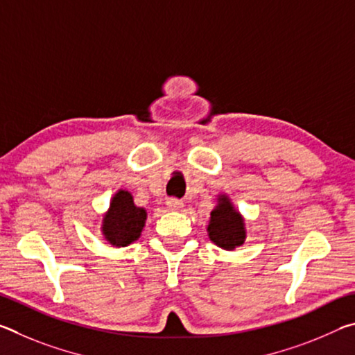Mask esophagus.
I'll return each mask as SVG.
<instances>
[{"label": "esophagus", "instance_id": "obj_1", "mask_svg": "<svg viewBox=\"0 0 355 355\" xmlns=\"http://www.w3.org/2000/svg\"><path fill=\"white\" fill-rule=\"evenodd\" d=\"M166 205L171 209V211H180V209L184 207V203L178 199H169L166 202Z\"/></svg>", "mask_w": 355, "mask_h": 355}]
</instances>
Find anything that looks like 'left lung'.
I'll list each match as a JSON object with an SVG mask.
<instances>
[{
    "label": "left lung",
    "mask_w": 355,
    "mask_h": 355,
    "mask_svg": "<svg viewBox=\"0 0 355 355\" xmlns=\"http://www.w3.org/2000/svg\"><path fill=\"white\" fill-rule=\"evenodd\" d=\"M207 230L209 239L224 250H235L248 236L244 218L227 194L218 196V205L209 214Z\"/></svg>",
    "instance_id": "obj_1"
}]
</instances>
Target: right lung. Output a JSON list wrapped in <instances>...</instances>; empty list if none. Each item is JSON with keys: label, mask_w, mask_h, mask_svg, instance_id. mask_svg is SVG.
<instances>
[{"label": "right lung", "mask_w": 355, "mask_h": 355, "mask_svg": "<svg viewBox=\"0 0 355 355\" xmlns=\"http://www.w3.org/2000/svg\"><path fill=\"white\" fill-rule=\"evenodd\" d=\"M146 220L147 209L135 205L131 192L119 189L101 220V233L114 248H127L139 239Z\"/></svg>", "instance_id": "obj_1"}]
</instances>
